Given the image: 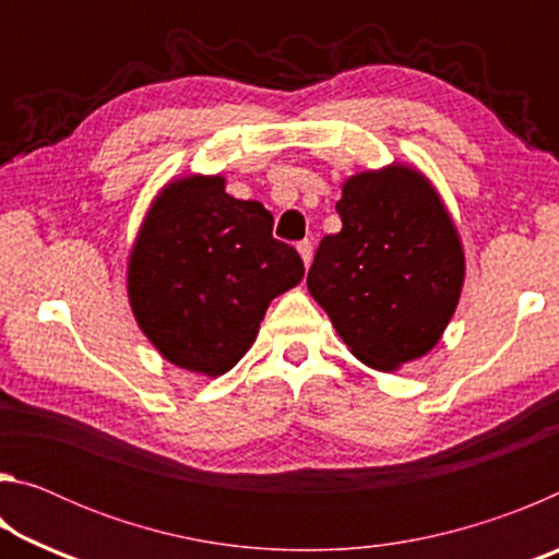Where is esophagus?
I'll return each mask as SVG.
<instances>
[{"instance_id": "34e87169", "label": "esophagus", "mask_w": 559, "mask_h": 559, "mask_svg": "<svg viewBox=\"0 0 559 559\" xmlns=\"http://www.w3.org/2000/svg\"><path fill=\"white\" fill-rule=\"evenodd\" d=\"M298 253H300L302 263H306V266H310V261H313V243H310L308 239L306 241H298Z\"/></svg>"}]
</instances>
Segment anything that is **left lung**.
<instances>
[{
  "label": "left lung",
  "instance_id": "left-lung-1",
  "mask_svg": "<svg viewBox=\"0 0 559 559\" xmlns=\"http://www.w3.org/2000/svg\"><path fill=\"white\" fill-rule=\"evenodd\" d=\"M343 229L320 241L308 290L337 335L374 370H396L439 343L463 286V251L439 194L416 169L349 177Z\"/></svg>",
  "mask_w": 559,
  "mask_h": 559
}]
</instances>
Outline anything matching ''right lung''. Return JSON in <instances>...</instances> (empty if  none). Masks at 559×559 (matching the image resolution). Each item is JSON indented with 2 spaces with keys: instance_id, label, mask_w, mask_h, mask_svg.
I'll return each mask as SVG.
<instances>
[{
  "instance_id": "right-lung-1",
  "label": "right lung",
  "mask_w": 559,
  "mask_h": 559,
  "mask_svg": "<svg viewBox=\"0 0 559 559\" xmlns=\"http://www.w3.org/2000/svg\"><path fill=\"white\" fill-rule=\"evenodd\" d=\"M302 273L298 251L273 239L266 206L234 200L222 177H187L163 189L140 229L128 296L165 359L216 377L239 362L269 302Z\"/></svg>"
}]
</instances>
